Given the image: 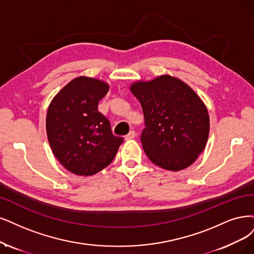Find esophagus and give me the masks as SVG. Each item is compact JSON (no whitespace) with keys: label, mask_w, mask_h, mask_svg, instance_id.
Returning a JSON list of instances; mask_svg holds the SVG:
<instances>
[{"label":"esophagus","mask_w":254,"mask_h":254,"mask_svg":"<svg viewBox=\"0 0 254 254\" xmlns=\"http://www.w3.org/2000/svg\"><path fill=\"white\" fill-rule=\"evenodd\" d=\"M136 137V133L135 130H130V132L126 136V140H130V139H134Z\"/></svg>","instance_id":"34e87169"}]
</instances>
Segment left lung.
<instances>
[{"label": "left lung", "instance_id": "obj_1", "mask_svg": "<svg viewBox=\"0 0 254 254\" xmlns=\"http://www.w3.org/2000/svg\"><path fill=\"white\" fill-rule=\"evenodd\" d=\"M129 90L142 107L141 142L149 160L172 172L190 166L209 135L208 111L198 94L171 75L138 80Z\"/></svg>", "mask_w": 254, "mask_h": 254}]
</instances>
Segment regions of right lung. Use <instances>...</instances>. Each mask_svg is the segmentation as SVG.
I'll return each mask as SVG.
<instances>
[{
	"label": "right lung",
	"mask_w": 254,
	"mask_h": 254,
	"mask_svg": "<svg viewBox=\"0 0 254 254\" xmlns=\"http://www.w3.org/2000/svg\"><path fill=\"white\" fill-rule=\"evenodd\" d=\"M110 86L79 76L54 96L46 118V130L56 159L70 173L92 176L115 158L124 138L113 135L110 121L98 112V102Z\"/></svg>",
	"instance_id": "1"
}]
</instances>
